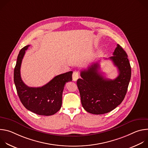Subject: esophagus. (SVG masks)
<instances>
[{"instance_id":"obj_1","label":"esophagus","mask_w":148,"mask_h":148,"mask_svg":"<svg viewBox=\"0 0 148 148\" xmlns=\"http://www.w3.org/2000/svg\"><path fill=\"white\" fill-rule=\"evenodd\" d=\"M79 78V73L77 71H74L73 74V79L74 81H76Z\"/></svg>"}]
</instances>
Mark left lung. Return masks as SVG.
<instances>
[{
    "label": "left lung",
    "instance_id": "obj_1",
    "mask_svg": "<svg viewBox=\"0 0 148 148\" xmlns=\"http://www.w3.org/2000/svg\"><path fill=\"white\" fill-rule=\"evenodd\" d=\"M110 59L118 68L116 78H105L98 71L99 64L96 62L81 71L82 78L77 81L82 105L89 113L99 115L112 111L121 104L127 92L131 77L127 54L118 44Z\"/></svg>",
    "mask_w": 148,
    "mask_h": 148
}]
</instances>
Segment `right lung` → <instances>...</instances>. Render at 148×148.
I'll return each instance as SVG.
<instances>
[{
	"label": "right lung",
	"mask_w": 148,
	"mask_h": 148,
	"mask_svg": "<svg viewBox=\"0 0 148 148\" xmlns=\"http://www.w3.org/2000/svg\"><path fill=\"white\" fill-rule=\"evenodd\" d=\"M30 46L21 49L14 70V82L17 92L24 107L40 115L50 116L57 112L62 105V95L66 82L72 81L73 71L56 76L41 87H29L20 75V67L26 50Z\"/></svg>",
	"instance_id": "1"
}]
</instances>
